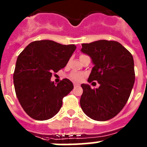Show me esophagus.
I'll list each match as a JSON object with an SVG mask.
<instances>
[{
  "mask_svg": "<svg viewBox=\"0 0 147 147\" xmlns=\"http://www.w3.org/2000/svg\"><path fill=\"white\" fill-rule=\"evenodd\" d=\"M74 88H76V87L80 86V85L77 84V83H74Z\"/></svg>",
  "mask_w": 147,
  "mask_h": 147,
  "instance_id": "34e87169",
  "label": "esophagus"
}]
</instances>
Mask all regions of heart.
Wrapping results in <instances>:
<instances>
[{"mask_svg":"<svg viewBox=\"0 0 147 147\" xmlns=\"http://www.w3.org/2000/svg\"><path fill=\"white\" fill-rule=\"evenodd\" d=\"M84 55L85 54H82L80 57ZM69 78L74 82H81L82 81L83 78H84V74L80 72H72L69 74Z\"/></svg>","mask_w":147,"mask_h":147,"instance_id":"obj_1","label":"heart"}]
</instances>
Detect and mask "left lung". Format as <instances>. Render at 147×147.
I'll list each match as a JSON object with an SVG mask.
<instances>
[{
	"mask_svg": "<svg viewBox=\"0 0 147 147\" xmlns=\"http://www.w3.org/2000/svg\"><path fill=\"white\" fill-rule=\"evenodd\" d=\"M82 46V52L89 55L94 64L88 82L97 81L100 86L92 89L82 84L80 106L93 120H110L124 108L134 85L132 55L113 40H98Z\"/></svg>",
	"mask_w": 147,
	"mask_h": 147,
	"instance_id": "left-lung-1",
	"label": "left lung"
}]
</instances>
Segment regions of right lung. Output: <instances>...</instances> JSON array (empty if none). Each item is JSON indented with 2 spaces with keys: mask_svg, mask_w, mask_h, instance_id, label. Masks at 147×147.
<instances>
[{
  "mask_svg": "<svg viewBox=\"0 0 147 147\" xmlns=\"http://www.w3.org/2000/svg\"><path fill=\"white\" fill-rule=\"evenodd\" d=\"M76 48L52 40H37L19 54L13 74L14 85L18 101L31 118L47 120L59 112L62 98L74 85L68 79L55 85L51 77L67 65Z\"/></svg>",
  "mask_w": 147,
  "mask_h": 147,
  "instance_id": "right-lung-1",
  "label": "right lung"
}]
</instances>
